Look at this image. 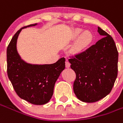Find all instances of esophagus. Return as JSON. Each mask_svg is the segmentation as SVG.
Instances as JSON below:
<instances>
[{
    "mask_svg": "<svg viewBox=\"0 0 123 123\" xmlns=\"http://www.w3.org/2000/svg\"><path fill=\"white\" fill-rule=\"evenodd\" d=\"M65 65H66V67L67 68L70 67V62H68V61L67 59V61H66V62H65Z\"/></svg>",
    "mask_w": 123,
    "mask_h": 123,
    "instance_id": "obj_1",
    "label": "esophagus"
}]
</instances>
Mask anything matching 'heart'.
Here are the masks:
<instances>
[{
  "mask_svg": "<svg viewBox=\"0 0 123 123\" xmlns=\"http://www.w3.org/2000/svg\"><path fill=\"white\" fill-rule=\"evenodd\" d=\"M82 31V29L80 28L74 29L73 32V37L74 38L77 37ZM92 41V35L91 32L89 31H85L82 32L79 36V37L78 38L74 45V48L78 50L83 49L86 47H88Z\"/></svg>",
  "mask_w": 123,
  "mask_h": 123,
  "instance_id": "1",
  "label": "heart"
}]
</instances>
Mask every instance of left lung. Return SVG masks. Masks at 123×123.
<instances>
[{"instance_id":"1","label":"left lung","mask_w":123,"mask_h":123,"mask_svg":"<svg viewBox=\"0 0 123 123\" xmlns=\"http://www.w3.org/2000/svg\"><path fill=\"white\" fill-rule=\"evenodd\" d=\"M98 32L103 37L68 59L70 68L76 73L74 92L85 103L97 102L109 94L118 73V53L115 43L100 27Z\"/></svg>"}]
</instances>
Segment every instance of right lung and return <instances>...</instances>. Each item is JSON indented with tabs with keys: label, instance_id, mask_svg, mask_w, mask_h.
Instances as JSON below:
<instances>
[{
	"label": "right lung",
	"instance_id": "right-lung-1",
	"mask_svg": "<svg viewBox=\"0 0 123 123\" xmlns=\"http://www.w3.org/2000/svg\"><path fill=\"white\" fill-rule=\"evenodd\" d=\"M37 24L24 26L12 38L6 50L7 74L18 96L37 105L47 103L52 97L55 85L65 68V59L54 64H32L24 61L17 49V39L22 29Z\"/></svg>",
	"mask_w": 123,
	"mask_h": 123
}]
</instances>
